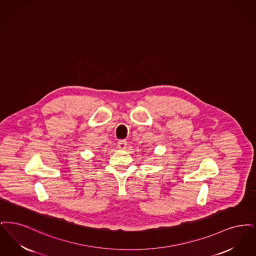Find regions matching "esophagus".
<instances>
[{"label":"esophagus","mask_w":256,"mask_h":256,"mask_svg":"<svg viewBox=\"0 0 256 256\" xmlns=\"http://www.w3.org/2000/svg\"><path fill=\"white\" fill-rule=\"evenodd\" d=\"M126 145H127V142H126V140H118V149H120V150L126 149V147H127Z\"/></svg>","instance_id":"obj_1"}]
</instances>
